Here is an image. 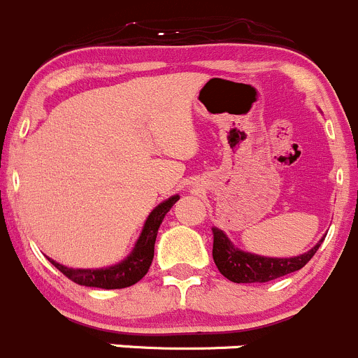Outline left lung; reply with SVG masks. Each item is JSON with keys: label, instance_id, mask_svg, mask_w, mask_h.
<instances>
[{"label": "left lung", "instance_id": "obj_1", "mask_svg": "<svg viewBox=\"0 0 358 358\" xmlns=\"http://www.w3.org/2000/svg\"><path fill=\"white\" fill-rule=\"evenodd\" d=\"M212 233H214L212 257H214L215 266L221 271V275L235 284H263V282L275 280L292 271H298L315 256L320 243L324 242L322 238L317 245L299 256L266 257L238 249L222 229L212 228Z\"/></svg>", "mask_w": 358, "mask_h": 358}]
</instances>
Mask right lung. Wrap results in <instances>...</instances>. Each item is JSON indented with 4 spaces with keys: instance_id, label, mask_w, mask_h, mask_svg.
<instances>
[{
    "instance_id": "1",
    "label": "right lung",
    "mask_w": 358,
    "mask_h": 358,
    "mask_svg": "<svg viewBox=\"0 0 358 358\" xmlns=\"http://www.w3.org/2000/svg\"><path fill=\"white\" fill-rule=\"evenodd\" d=\"M179 200V194L167 198L162 203L151 210L148 215L146 222L143 226L139 238H137L136 245H134L132 252L120 261L118 264H113L108 268H95V270H83V268H67L57 261L50 259V263L62 271L69 280L74 284L85 285V287H99V289H123L130 287V285L137 284L144 275L148 273L151 266V261L155 256V242H157L158 228H160L162 221H164L165 214L172 208V205Z\"/></svg>"
}]
</instances>
